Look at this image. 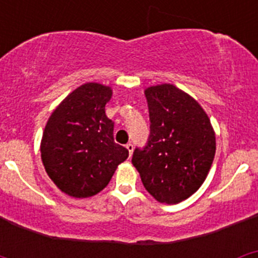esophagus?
I'll use <instances>...</instances> for the list:
<instances>
[{
  "mask_svg": "<svg viewBox=\"0 0 258 258\" xmlns=\"http://www.w3.org/2000/svg\"><path fill=\"white\" fill-rule=\"evenodd\" d=\"M125 147H126V150H127V151H129V156H132V155H133V150H134L133 143H127V145L125 146Z\"/></svg>",
  "mask_w": 258,
  "mask_h": 258,
  "instance_id": "1",
  "label": "esophagus"
}]
</instances>
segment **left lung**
Returning <instances> with one entry per match:
<instances>
[{
    "instance_id": "obj_1",
    "label": "left lung",
    "mask_w": 258,
    "mask_h": 258,
    "mask_svg": "<svg viewBox=\"0 0 258 258\" xmlns=\"http://www.w3.org/2000/svg\"><path fill=\"white\" fill-rule=\"evenodd\" d=\"M145 95L151 121L149 142L134 150L132 163L155 200L178 204L206 181L216 134L203 107L177 86H150Z\"/></svg>"
}]
</instances>
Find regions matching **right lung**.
<instances>
[{"label":"right lung","instance_id":"obj_1","mask_svg":"<svg viewBox=\"0 0 258 258\" xmlns=\"http://www.w3.org/2000/svg\"><path fill=\"white\" fill-rule=\"evenodd\" d=\"M112 89L86 83L59 103L45 126L41 160L47 175L66 195L77 199L101 192L129 151L113 141L106 116Z\"/></svg>","mask_w":258,"mask_h":258}]
</instances>
